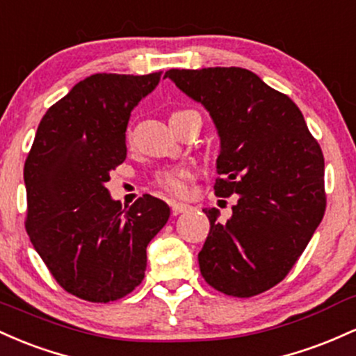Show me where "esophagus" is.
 Wrapping results in <instances>:
<instances>
[{"instance_id":"esophagus-1","label":"esophagus","mask_w":356,"mask_h":356,"mask_svg":"<svg viewBox=\"0 0 356 356\" xmlns=\"http://www.w3.org/2000/svg\"><path fill=\"white\" fill-rule=\"evenodd\" d=\"M170 207H171V210H173L175 215L183 213V211H186V210L191 209V207L186 205V203H178V202H171Z\"/></svg>"}]
</instances>
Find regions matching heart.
Here are the masks:
<instances>
[{
    "label": "heart",
    "instance_id": "obj_1",
    "mask_svg": "<svg viewBox=\"0 0 356 356\" xmlns=\"http://www.w3.org/2000/svg\"><path fill=\"white\" fill-rule=\"evenodd\" d=\"M191 178H193V173L188 168H171V170H165L158 175L156 183L166 193L183 197L186 193V183Z\"/></svg>",
    "mask_w": 356,
    "mask_h": 356
}]
</instances>
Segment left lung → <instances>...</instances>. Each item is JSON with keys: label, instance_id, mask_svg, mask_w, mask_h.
Returning a JSON list of instances; mask_svg holds the SVG:
<instances>
[{"label": "left lung", "instance_id": "1", "mask_svg": "<svg viewBox=\"0 0 356 356\" xmlns=\"http://www.w3.org/2000/svg\"><path fill=\"white\" fill-rule=\"evenodd\" d=\"M210 113L220 136L217 197L238 195L227 223L203 211L210 232L198 254L211 287L250 298L286 277L326 209L325 158L299 107L241 67L165 74Z\"/></svg>", "mask_w": 356, "mask_h": 356}]
</instances>
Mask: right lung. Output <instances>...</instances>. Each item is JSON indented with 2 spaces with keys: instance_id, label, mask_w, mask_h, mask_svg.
Here are the masks:
<instances>
[{
  "instance_id": "1",
  "label": "right lung",
  "mask_w": 356,
  "mask_h": 356,
  "mask_svg": "<svg viewBox=\"0 0 356 356\" xmlns=\"http://www.w3.org/2000/svg\"><path fill=\"white\" fill-rule=\"evenodd\" d=\"M161 72L94 74L43 115L25 161V227L42 261L67 293L90 302L124 298L141 284L146 247L170 207L143 195L127 210L106 183L126 159L131 111Z\"/></svg>"
}]
</instances>
